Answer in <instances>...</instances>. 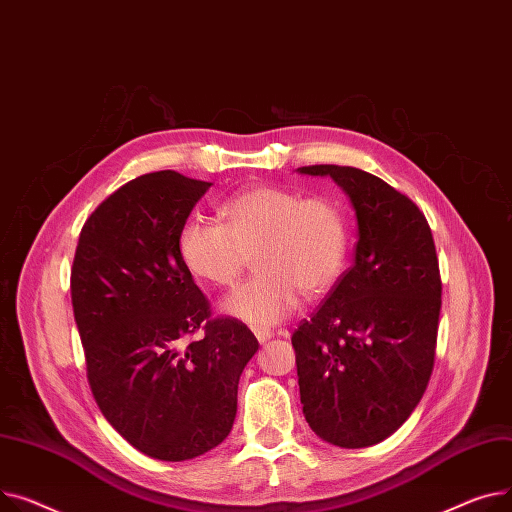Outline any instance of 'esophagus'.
<instances>
[{"label":"esophagus","mask_w":512,"mask_h":512,"mask_svg":"<svg viewBox=\"0 0 512 512\" xmlns=\"http://www.w3.org/2000/svg\"><path fill=\"white\" fill-rule=\"evenodd\" d=\"M254 335H256V339H258L260 345H264L266 341H270V339L275 337L273 330H266V328H254Z\"/></svg>","instance_id":"obj_1"}]
</instances>
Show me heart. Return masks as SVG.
Wrapping results in <instances>:
<instances>
[{
	"instance_id": "obj_1",
	"label": "heart",
	"mask_w": 512,
	"mask_h": 512,
	"mask_svg": "<svg viewBox=\"0 0 512 512\" xmlns=\"http://www.w3.org/2000/svg\"><path fill=\"white\" fill-rule=\"evenodd\" d=\"M221 215L225 225L190 219L177 237V252L198 281L233 285L250 256L260 273L231 291L223 314L252 326L285 320L299 293L318 297L341 277L349 254L343 208L324 196L256 186L231 196Z\"/></svg>"
}]
</instances>
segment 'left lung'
<instances>
[{"label": "left lung", "mask_w": 512, "mask_h": 512, "mask_svg": "<svg viewBox=\"0 0 512 512\" xmlns=\"http://www.w3.org/2000/svg\"><path fill=\"white\" fill-rule=\"evenodd\" d=\"M297 173L333 177L357 221L353 266L291 337L304 415L324 442L372 446L407 422L432 376L442 306L432 231L405 194L368 171Z\"/></svg>", "instance_id": "obj_1"}]
</instances>
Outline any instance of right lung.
Returning <instances> with one entry per match:
<instances>
[{
  "label": "right lung",
  "instance_id": "right-lung-1",
  "mask_svg": "<svg viewBox=\"0 0 512 512\" xmlns=\"http://www.w3.org/2000/svg\"><path fill=\"white\" fill-rule=\"evenodd\" d=\"M210 186L171 169L132 179L88 217L72 266L74 318L97 405L159 461L200 457L229 436L239 376L258 351L246 324L208 318L177 252L179 231ZM200 327L201 339L190 342Z\"/></svg>",
  "mask_w": 512,
  "mask_h": 512
}]
</instances>
